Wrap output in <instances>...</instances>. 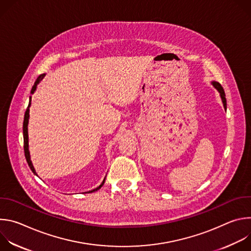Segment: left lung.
Returning a JSON list of instances; mask_svg holds the SVG:
<instances>
[{"label": "left lung", "instance_id": "1", "mask_svg": "<svg viewBox=\"0 0 251 251\" xmlns=\"http://www.w3.org/2000/svg\"><path fill=\"white\" fill-rule=\"evenodd\" d=\"M211 84H212V86H213L214 88H216V89L219 91L220 96H221L222 101H223V104H224V107H225V109H226V93H225V90H224L223 86H222L219 82H217V81H212V82H211Z\"/></svg>", "mask_w": 251, "mask_h": 251}]
</instances>
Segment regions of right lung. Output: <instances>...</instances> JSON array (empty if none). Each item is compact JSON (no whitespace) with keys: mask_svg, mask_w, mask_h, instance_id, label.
<instances>
[{"mask_svg":"<svg viewBox=\"0 0 251 251\" xmlns=\"http://www.w3.org/2000/svg\"><path fill=\"white\" fill-rule=\"evenodd\" d=\"M45 76H46V74H43V75H41L37 78V80H35V82H34V84H33L31 90H30V94H33L34 91L37 90L38 84L44 79ZM30 105H31V96H29L28 106H27L26 111H25V118H24V125H23L24 149H25V159H26V162H27V164H28L29 169L31 170V172H32L35 176H38V174H37V172H35V169H34V167H33V165H32V162H31V160H30V154H29V150H28V131H27V126H28V119H29V107H30ZM105 177H106V176H105ZM105 177H104L103 182L101 183V185H100L99 187H97V188H95V189H93V190H91V191H89V192H85V193H93V192H95V191H98V190L104 185Z\"/></svg>","mask_w":251,"mask_h":251,"instance_id":"1","label":"right lung"}]
</instances>
